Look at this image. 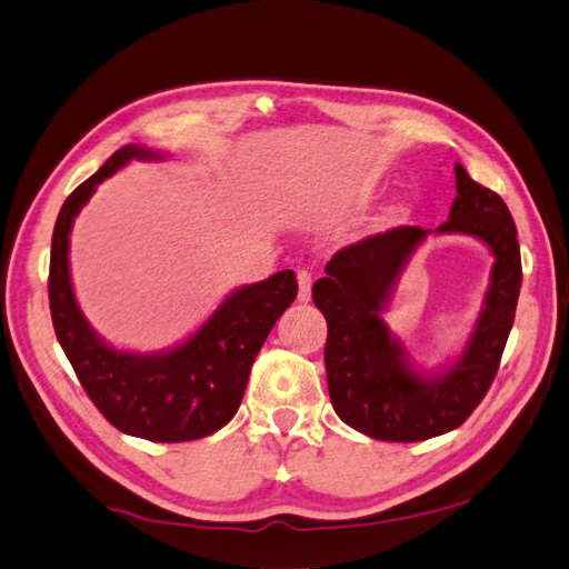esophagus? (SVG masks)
<instances>
[{
  "label": "esophagus",
  "mask_w": 569,
  "mask_h": 569,
  "mask_svg": "<svg viewBox=\"0 0 569 569\" xmlns=\"http://www.w3.org/2000/svg\"><path fill=\"white\" fill-rule=\"evenodd\" d=\"M296 278H298V300H300V303H308V300H310V288H313V276H310V271L300 269L296 273Z\"/></svg>",
  "instance_id": "obj_1"
}]
</instances>
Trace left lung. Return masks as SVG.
<instances>
[{
	"mask_svg": "<svg viewBox=\"0 0 569 569\" xmlns=\"http://www.w3.org/2000/svg\"><path fill=\"white\" fill-rule=\"evenodd\" d=\"M429 229L397 227L340 249L313 286L328 320L326 372L345 425L380 441H425L461 427L498 372L522 283L516 221L503 199L456 162V199L437 233H469L493 253L491 283L463 352L439 372H421L382 313L399 276Z\"/></svg>",
	"mask_w": 569,
	"mask_h": 569,
	"instance_id": "obj_1",
	"label": "left lung"
}]
</instances>
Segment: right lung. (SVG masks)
<instances>
[{"mask_svg": "<svg viewBox=\"0 0 569 569\" xmlns=\"http://www.w3.org/2000/svg\"><path fill=\"white\" fill-rule=\"evenodd\" d=\"M162 158L144 144H126L69 194L51 239L49 306L56 338L100 415L130 437L177 443L209 437L237 415L256 355L296 300L298 281L293 271H278L266 281L237 288L194 336L170 350L128 352L100 338L73 296V219L96 187L120 167L130 160Z\"/></svg>", "mask_w": 569, "mask_h": 569, "instance_id": "1", "label": "right lung"}]
</instances>
